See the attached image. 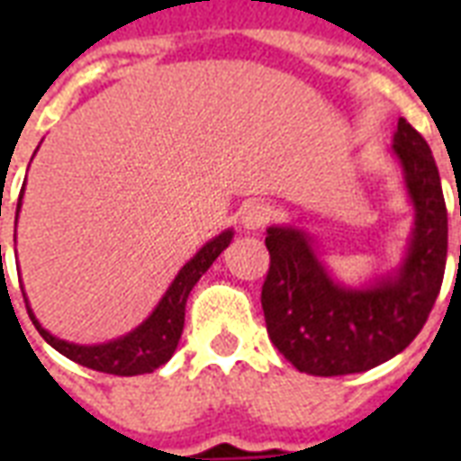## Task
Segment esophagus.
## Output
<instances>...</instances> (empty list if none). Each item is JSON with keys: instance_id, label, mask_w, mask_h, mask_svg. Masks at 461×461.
Returning a JSON list of instances; mask_svg holds the SVG:
<instances>
[{"instance_id": "obj_1", "label": "esophagus", "mask_w": 461, "mask_h": 461, "mask_svg": "<svg viewBox=\"0 0 461 461\" xmlns=\"http://www.w3.org/2000/svg\"><path fill=\"white\" fill-rule=\"evenodd\" d=\"M270 215H273L270 205L253 201V203H246L244 208H241V212H239V222H241L244 230L256 231V230H263V227L270 222Z\"/></svg>"}]
</instances>
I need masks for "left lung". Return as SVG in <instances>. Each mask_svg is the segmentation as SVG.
<instances>
[{
	"instance_id": "1",
	"label": "left lung",
	"mask_w": 461,
	"mask_h": 461,
	"mask_svg": "<svg viewBox=\"0 0 461 461\" xmlns=\"http://www.w3.org/2000/svg\"><path fill=\"white\" fill-rule=\"evenodd\" d=\"M400 159L416 220L400 270L368 287L337 285L294 227H270V270L263 282L267 335L289 364L308 375H347L375 368L407 349L429 321L447 263V208L429 143L397 122ZM461 217V205H459Z\"/></svg>"
}]
</instances>
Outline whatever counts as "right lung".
I'll return each instance as SVG.
<instances>
[{
    "label": "right lung",
    "mask_w": 461,
    "mask_h": 461,
    "mask_svg": "<svg viewBox=\"0 0 461 461\" xmlns=\"http://www.w3.org/2000/svg\"><path fill=\"white\" fill-rule=\"evenodd\" d=\"M21 198L23 191L18 195V210H21ZM18 217V215H16ZM234 231L227 230L220 237L210 239L208 244L203 246L201 251L195 253L194 258L188 260L186 266L181 267L179 275L174 277L165 296L159 299L155 311L148 315L146 321L140 322L139 328L131 330L129 335L112 339L104 344H74L59 337L50 335L38 318L32 315L28 299H25V308L31 315L32 325L38 328L47 344H52L54 349L64 354L67 358L76 361V364L93 368V371L110 373V375H143V373H153L162 364H167L172 358L176 344H179L181 330H184V313H186V299L191 294V289L195 287V282L201 280V275L208 270L220 253L230 246Z\"/></svg>",
    "instance_id": "add662e5"
}]
</instances>
